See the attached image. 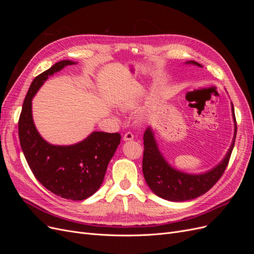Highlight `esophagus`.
Instances as JSON below:
<instances>
[{
    "instance_id": "esophagus-1",
    "label": "esophagus",
    "mask_w": 254,
    "mask_h": 254,
    "mask_svg": "<svg viewBox=\"0 0 254 254\" xmlns=\"http://www.w3.org/2000/svg\"><path fill=\"white\" fill-rule=\"evenodd\" d=\"M133 137H134L133 133L128 131L124 134V136H123V139H124V141H130V140H133Z\"/></svg>"
}]
</instances>
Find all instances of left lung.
Wrapping results in <instances>:
<instances>
[{"instance_id": "8db88e82", "label": "left lung", "mask_w": 254, "mask_h": 254, "mask_svg": "<svg viewBox=\"0 0 254 254\" xmlns=\"http://www.w3.org/2000/svg\"><path fill=\"white\" fill-rule=\"evenodd\" d=\"M188 64L201 66L196 61H189ZM232 111L235 122V132L231 147L221 163L214 167L212 171L202 175L184 174L168 165L158 149L150 128H147L144 133L142 170L145 181L153 193L166 200L186 201L203 195L215 186V183L224 175L234 147L237 126L233 106Z\"/></svg>"}]
</instances>
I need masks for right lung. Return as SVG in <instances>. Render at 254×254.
I'll return each instance as SVG.
<instances>
[{"label":"right lung","mask_w":254,"mask_h":254,"mask_svg":"<svg viewBox=\"0 0 254 254\" xmlns=\"http://www.w3.org/2000/svg\"><path fill=\"white\" fill-rule=\"evenodd\" d=\"M73 64L70 60L59 61L35 77L19 118V139L36 179L55 195L78 201L93 195L102 186L121 134L94 131L80 143L55 146L38 133L32 118V98L49 76Z\"/></svg>","instance_id":"add662e5"}]
</instances>
